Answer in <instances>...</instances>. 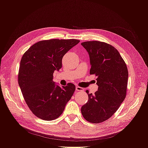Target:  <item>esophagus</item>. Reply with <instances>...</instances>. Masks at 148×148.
I'll return each mask as SVG.
<instances>
[{"instance_id": "esophagus-1", "label": "esophagus", "mask_w": 148, "mask_h": 148, "mask_svg": "<svg viewBox=\"0 0 148 148\" xmlns=\"http://www.w3.org/2000/svg\"><path fill=\"white\" fill-rule=\"evenodd\" d=\"M76 91H83V88H81V87H79V86H76Z\"/></svg>"}]
</instances>
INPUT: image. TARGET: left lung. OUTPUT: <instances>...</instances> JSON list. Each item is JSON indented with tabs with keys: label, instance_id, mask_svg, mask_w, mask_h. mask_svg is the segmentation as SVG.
<instances>
[{
	"label": "left lung",
	"instance_id": "obj_1",
	"mask_svg": "<svg viewBox=\"0 0 148 148\" xmlns=\"http://www.w3.org/2000/svg\"><path fill=\"white\" fill-rule=\"evenodd\" d=\"M81 44L88 52L91 66L89 73L96 75L98 85L94 95L86 91L88 101L82 107V114L89 122L101 123L111 117L125 99L127 66L119 51L109 44L93 41Z\"/></svg>",
	"mask_w": 148,
	"mask_h": 148
}]
</instances>
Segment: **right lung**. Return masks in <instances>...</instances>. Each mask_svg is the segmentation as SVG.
I'll list each match as a JSON object with an SVG mask.
<instances>
[{
  "label": "right lung",
  "instance_id": "add662e5",
  "mask_svg": "<svg viewBox=\"0 0 148 148\" xmlns=\"http://www.w3.org/2000/svg\"><path fill=\"white\" fill-rule=\"evenodd\" d=\"M79 42L77 39H57L39 41L22 57L18 84L26 103L38 118L56 119L73 96L75 85L70 83L60 86L53 82V73L62 68L64 56Z\"/></svg>",
  "mask_w": 148,
  "mask_h": 148
}]
</instances>
